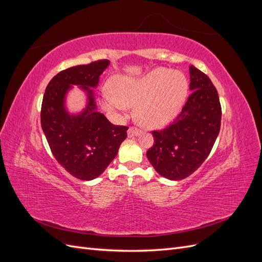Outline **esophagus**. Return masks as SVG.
<instances>
[{"label": "esophagus", "instance_id": "obj_1", "mask_svg": "<svg viewBox=\"0 0 262 262\" xmlns=\"http://www.w3.org/2000/svg\"><path fill=\"white\" fill-rule=\"evenodd\" d=\"M142 133L141 130L134 128V126H131V128H129L128 130V137L129 138H133V137H139L140 134Z\"/></svg>", "mask_w": 262, "mask_h": 262}]
</instances>
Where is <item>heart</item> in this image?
Masks as SVG:
<instances>
[{
    "label": "heart",
    "mask_w": 262,
    "mask_h": 262,
    "mask_svg": "<svg viewBox=\"0 0 262 262\" xmlns=\"http://www.w3.org/2000/svg\"><path fill=\"white\" fill-rule=\"evenodd\" d=\"M114 92L102 93V106L110 113H122L136 106V117L147 128H163L180 114L188 94V81L179 71L156 68L145 75L117 77Z\"/></svg>",
    "instance_id": "b5f03b06"
}]
</instances>
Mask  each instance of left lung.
<instances>
[{
  "instance_id": "8db88e82",
  "label": "left lung",
  "mask_w": 262,
  "mask_h": 262,
  "mask_svg": "<svg viewBox=\"0 0 262 262\" xmlns=\"http://www.w3.org/2000/svg\"><path fill=\"white\" fill-rule=\"evenodd\" d=\"M190 95L181 113L167 128L153 131L154 144L146 156L154 169L169 180L191 175L205 161L221 128L222 109L216 89L191 66Z\"/></svg>"
}]
</instances>
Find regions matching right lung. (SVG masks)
<instances>
[{
	"mask_svg": "<svg viewBox=\"0 0 262 262\" xmlns=\"http://www.w3.org/2000/svg\"><path fill=\"white\" fill-rule=\"evenodd\" d=\"M109 60L61 71L48 84L41 105V126L58 163L73 177L93 180L100 176L117 156L128 128L115 125L97 112L95 93ZM73 85L86 95L80 113L71 114L66 96Z\"/></svg>",
	"mask_w": 262,
	"mask_h": 262,
	"instance_id": "obj_1",
	"label": "right lung"
}]
</instances>
